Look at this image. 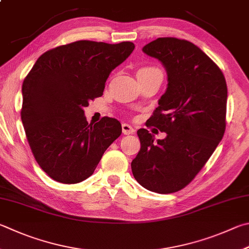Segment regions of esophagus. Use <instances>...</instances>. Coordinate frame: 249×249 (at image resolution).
<instances>
[{
  "label": "esophagus",
  "instance_id": "esophagus-1",
  "mask_svg": "<svg viewBox=\"0 0 249 249\" xmlns=\"http://www.w3.org/2000/svg\"><path fill=\"white\" fill-rule=\"evenodd\" d=\"M122 130H123L124 135H132L135 133V128L128 124H122Z\"/></svg>",
  "mask_w": 249,
  "mask_h": 249
}]
</instances>
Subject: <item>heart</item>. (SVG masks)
Listing matches in <instances>:
<instances>
[{
  "instance_id": "obj_1",
  "label": "heart",
  "mask_w": 249,
  "mask_h": 249,
  "mask_svg": "<svg viewBox=\"0 0 249 249\" xmlns=\"http://www.w3.org/2000/svg\"><path fill=\"white\" fill-rule=\"evenodd\" d=\"M153 73H158V74H162L161 70L158 69V67H153V66H144L139 69L137 71V76L139 75H147V74H153Z\"/></svg>"
}]
</instances>
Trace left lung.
Wrapping results in <instances>:
<instances>
[{"label": "left lung", "mask_w": 249, "mask_h": 249, "mask_svg": "<svg viewBox=\"0 0 249 249\" xmlns=\"http://www.w3.org/2000/svg\"><path fill=\"white\" fill-rule=\"evenodd\" d=\"M142 51L168 73V88L149 119L166 137L155 142L147 129H138L140 150L130 165L142 187L171 194L195 178L223 137L227 81L219 66L187 40L158 38Z\"/></svg>", "instance_id": "obj_1"}]
</instances>
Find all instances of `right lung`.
Returning <instances> with one entry per match:
<instances>
[{"mask_svg":"<svg viewBox=\"0 0 249 249\" xmlns=\"http://www.w3.org/2000/svg\"><path fill=\"white\" fill-rule=\"evenodd\" d=\"M133 42H71L49 50L22 83L20 116L36 161L54 180L76 184L96 170L122 134L117 120L88 124L84 107L103 94L111 71L134 51Z\"/></svg>","mask_w":249,"mask_h":249,"instance_id":"1","label":"right lung"}]
</instances>
